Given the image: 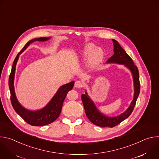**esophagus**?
<instances>
[{
  "mask_svg": "<svg viewBox=\"0 0 159 159\" xmlns=\"http://www.w3.org/2000/svg\"><path fill=\"white\" fill-rule=\"evenodd\" d=\"M83 85H84L83 82L80 80H77L75 83V87L77 88H80V87H83Z\"/></svg>",
  "mask_w": 159,
  "mask_h": 159,
  "instance_id": "obj_1",
  "label": "esophagus"
}]
</instances>
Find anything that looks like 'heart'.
Segmentation results:
<instances>
[{"label":"heart","mask_w":159,"mask_h":159,"mask_svg":"<svg viewBox=\"0 0 159 159\" xmlns=\"http://www.w3.org/2000/svg\"><path fill=\"white\" fill-rule=\"evenodd\" d=\"M80 57L84 60L88 59L87 63L88 69L93 70L102 62L104 53L101 48H96L94 44H88L80 51Z\"/></svg>","instance_id":"heart-1"}]
</instances>
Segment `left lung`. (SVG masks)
Masks as SVG:
<instances>
[{"label":"left lung","instance_id":"8db88e82","mask_svg":"<svg viewBox=\"0 0 159 159\" xmlns=\"http://www.w3.org/2000/svg\"><path fill=\"white\" fill-rule=\"evenodd\" d=\"M112 41L114 44V54L107 60V63L122 64L128 68L133 75L134 93L133 99L129 107L122 114L115 117H108L102 114L97 109L93 101L89 97L87 93L85 94H82L81 98L87 117L93 124L101 127H115L128 118L133 111L140 90L139 72L137 66L134 64L133 60L123 49L119 43L113 39Z\"/></svg>","mask_w":159,"mask_h":159}]
</instances>
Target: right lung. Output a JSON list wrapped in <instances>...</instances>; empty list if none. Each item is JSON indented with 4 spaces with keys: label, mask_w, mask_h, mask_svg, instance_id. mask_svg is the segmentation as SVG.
Returning a JSON list of instances; mask_svg holds the SVG:
<instances>
[{
    "label": "right lung",
    "mask_w": 159,
    "mask_h": 159,
    "mask_svg": "<svg viewBox=\"0 0 159 159\" xmlns=\"http://www.w3.org/2000/svg\"><path fill=\"white\" fill-rule=\"evenodd\" d=\"M50 39V37L48 38H35L29 41L24 47V48L19 52L14 60L12 66L11 72L9 78V87L11 92V101L13 108L17 114L23 119L26 123L32 126H44L49 125L55 121L59 116L63 101L66 98L68 92L72 89L74 82L72 81L68 84H66L61 86L57 90V93L51 99V101L41 109L38 111H30L22 107L18 102L14 87V79L16 70V66L19 58V55L23 52L29 45L34 41H45Z\"/></svg>",
    "instance_id": "1"
}]
</instances>
